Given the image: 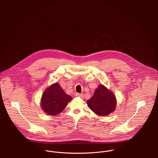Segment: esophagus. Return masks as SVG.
Wrapping results in <instances>:
<instances>
[{"label":"esophagus","mask_w":158,"mask_h":158,"mask_svg":"<svg viewBox=\"0 0 158 158\" xmlns=\"http://www.w3.org/2000/svg\"><path fill=\"white\" fill-rule=\"evenodd\" d=\"M75 96L81 98H82V99L84 98V95H83V94H79V93H76V94H75Z\"/></svg>","instance_id":"1"}]
</instances>
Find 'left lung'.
Wrapping results in <instances>:
<instances>
[{
    "label": "left lung",
    "mask_w": 158,
    "mask_h": 158,
    "mask_svg": "<svg viewBox=\"0 0 158 158\" xmlns=\"http://www.w3.org/2000/svg\"><path fill=\"white\" fill-rule=\"evenodd\" d=\"M87 104L97 115L106 116L115 110L116 99L112 92L100 84L96 89L93 96L87 101Z\"/></svg>",
    "instance_id": "8db88e82"
}]
</instances>
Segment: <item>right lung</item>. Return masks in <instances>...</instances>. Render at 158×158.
Segmentation results:
<instances>
[{"instance_id":"1","label":"right lung","mask_w":158,"mask_h":158,"mask_svg":"<svg viewBox=\"0 0 158 158\" xmlns=\"http://www.w3.org/2000/svg\"><path fill=\"white\" fill-rule=\"evenodd\" d=\"M72 99V97L67 95L58 83H54L44 92L40 105L46 114L55 116L61 112Z\"/></svg>"}]
</instances>
